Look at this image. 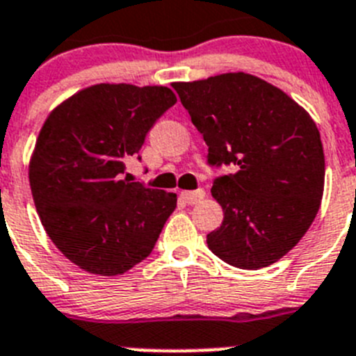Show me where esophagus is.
<instances>
[{
    "label": "esophagus",
    "mask_w": 356,
    "mask_h": 356,
    "mask_svg": "<svg viewBox=\"0 0 356 356\" xmlns=\"http://www.w3.org/2000/svg\"><path fill=\"white\" fill-rule=\"evenodd\" d=\"M181 197L182 200L188 202V204H198V202L202 200V198L206 197V191L204 190H195V191H181Z\"/></svg>",
    "instance_id": "obj_1"
}]
</instances>
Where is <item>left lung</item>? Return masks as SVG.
<instances>
[{
  "instance_id": "8db88e82",
  "label": "left lung",
  "mask_w": 356,
  "mask_h": 356,
  "mask_svg": "<svg viewBox=\"0 0 356 356\" xmlns=\"http://www.w3.org/2000/svg\"><path fill=\"white\" fill-rule=\"evenodd\" d=\"M207 143L211 165H234L211 195L216 257L241 270L273 264L305 236L321 206L325 152L316 122L284 90L246 72L172 83Z\"/></svg>"
}]
</instances>
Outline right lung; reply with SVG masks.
I'll return each mask as SVG.
<instances>
[{
	"label": "right lung",
	"instance_id": "1",
	"mask_svg": "<svg viewBox=\"0 0 356 356\" xmlns=\"http://www.w3.org/2000/svg\"><path fill=\"white\" fill-rule=\"evenodd\" d=\"M175 102L168 86L97 83L47 115L30 158L31 195L51 241L86 273L129 271L174 213L177 195L122 174Z\"/></svg>",
	"mask_w": 356,
	"mask_h": 356
}]
</instances>
